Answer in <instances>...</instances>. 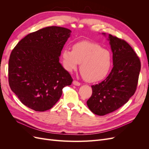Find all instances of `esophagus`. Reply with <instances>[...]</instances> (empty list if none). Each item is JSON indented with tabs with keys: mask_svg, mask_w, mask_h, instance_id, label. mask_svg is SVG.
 <instances>
[{
	"mask_svg": "<svg viewBox=\"0 0 149 149\" xmlns=\"http://www.w3.org/2000/svg\"><path fill=\"white\" fill-rule=\"evenodd\" d=\"M73 84L74 85H75V86H80V85H81L80 83L78 82L77 81H75V80L73 81Z\"/></svg>",
	"mask_w": 149,
	"mask_h": 149,
	"instance_id": "esophagus-1",
	"label": "esophagus"
}]
</instances>
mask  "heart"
Instances as JSON below:
<instances>
[{"label": "heart", "instance_id": "b5f03b06", "mask_svg": "<svg viewBox=\"0 0 149 149\" xmlns=\"http://www.w3.org/2000/svg\"><path fill=\"white\" fill-rule=\"evenodd\" d=\"M63 65L69 72L77 69L85 80L96 82L104 78L112 66L110 52L96 43L81 41L75 43L73 49L65 48L61 52Z\"/></svg>", "mask_w": 149, "mask_h": 149}]
</instances>
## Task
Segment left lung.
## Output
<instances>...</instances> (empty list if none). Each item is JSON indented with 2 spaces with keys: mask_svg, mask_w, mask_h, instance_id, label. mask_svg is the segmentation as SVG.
Instances as JSON below:
<instances>
[{
  "mask_svg": "<svg viewBox=\"0 0 149 149\" xmlns=\"http://www.w3.org/2000/svg\"><path fill=\"white\" fill-rule=\"evenodd\" d=\"M102 35L106 36L105 33ZM112 52L113 68L100 83L91 86L93 93L86 103L92 112L104 116L127 102L136 92L141 71V61L125 40L108 35Z\"/></svg>",
  "mask_w": 149,
  "mask_h": 149,
  "instance_id": "1",
  "label": "left lung"
}]
</instances>
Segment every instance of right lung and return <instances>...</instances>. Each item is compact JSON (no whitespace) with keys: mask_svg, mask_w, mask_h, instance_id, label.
Masks as SVG:
<instances>
[{"mask_svg":"<svg viewBox=\"0 0 149 149\" xmlns=\"http://www.w3.org/2000/svg\"><path fill=\"white\" fill-rule=\"evenodd\" d=\"M71 31L56 26L31 33L17 43L8 61V83L25 106L35 111L48 110L73 79L59 57Z\"/></svg>","mask_w":149,"mask_h":149,"instance_id":"1","label":"right lung"}]
</instances>
